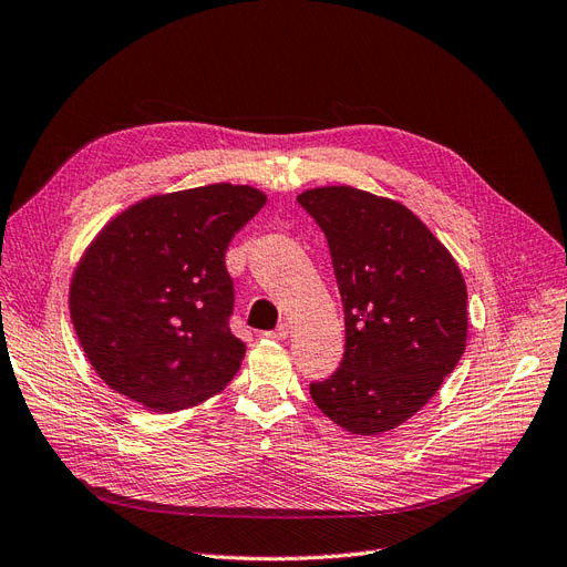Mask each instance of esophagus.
Returning <instances> with one entry per match:
<instances>
[{
  "label": "esophagus",
  "mask_w": 567,
  "mask_h": 567,
  "mask_svg": "<svg viewBox=\"0 0 567 567\" xmlns=\"http://www.w3.org/2000/svg\"><path fill=\"white\" fill-rule=\"evenodd\" d=\"M264 336H266V338H270V340H285V338L289 336V327H287V324H280L278 329H274V331H266Z\"/></svg>",
  "instance_id": "1"
}]
</instances>
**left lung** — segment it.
Listing matches in <instances>:
<instances>
[{
  "instance_id": "obj_1",
  "label": "left lung",
  "mask_w": 567,
  "mask_h": 567,
  "mask_svg": "<svg viewBox=\"0 0 567 567\" xmlns=\"http://www.w3.org/2000/svg\"><path fill=\"white\" fill-rule=\"evenodd\" d=\"M297 202L331 250L344 312L338 371L310 384L333 424L380 435L440 389L467 340V289L452 252L403 204L350 185L312 187Z\"/></svg>"
}]
</instances>
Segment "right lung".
<instances>
[{
  "mask_svg": "<svg viewBox=\"0 0 567 567\" xmlns=\"http://www.w3.org/2000/svg\"><path fill=\"white\" fill-rule=\"evenodd\" d=\"M264 204L261 189L231 183L153 194L94 236L71 276L69 312L113 391L178 412L234 380L245 342L229 329L225 252Z\"/></svg>",
  "mask_w": 567,
  "mask_h": 567,
  "instance_id": "obj_1",
  "label": "right lung"
}]
</instances>
